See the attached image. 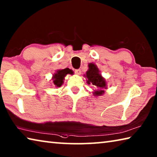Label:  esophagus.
Masks as SVG:
<instances>
[{
    "label": "esophagus",
    "instance_id": "obj_1",
    "mask_svg": "<svg viewBox=\"0 0 157 157\" xmlns=\"http://www.w3.org/2000/svg\"><path fill=\"white\" fill-rule=\"evenodd\" d=\"M81 70L80 69H75V73L77 74V75H80L81 74Z\"/></svg>",
    "mask_w": 157,
    "mask_h": 157
}]
</instances>
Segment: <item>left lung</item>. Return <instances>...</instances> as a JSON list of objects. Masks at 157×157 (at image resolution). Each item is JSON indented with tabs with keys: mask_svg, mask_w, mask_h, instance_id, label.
Listing matches in <instances>:
<instances>
[{
	"mask_svg": "<svg viewBox=\"0 0 157 157\" xmlns=\"http://www.w3.org/2000/svg\"><path fill=\"white\" fill-rule=\"evenodd\" d=\"M84 77L86 79V82L89 84H92L95 87H97L98 90L93 93L95 96H99L104 94L105 91L103 89H106L107 83L104 78H102L100 71L95 63H90L89 64V70L86 71Z\"/></svg>",
	"mask_w": 157,
	"mask_h": 157,
	"instance_id": "left-lung-1",
	"label": "left lung"
}]
</instances>
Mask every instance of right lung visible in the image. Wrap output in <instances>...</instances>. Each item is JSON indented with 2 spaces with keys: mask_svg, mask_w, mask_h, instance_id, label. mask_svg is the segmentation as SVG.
<instances>
[{
  "mask_svg": "<svg viewBox=\"0 0 157 157\" xmlns=\"http://www.w3.org/2000/svg\"><path fill=\"white\" fill-rule=\"evenodd\" d=\"M67 74H73V71L71 70L68 68L65 69H59L57 70L54 75L52 76V82L53 84L56 87H60L63 83V79H64L65 76Z\"/></svg>",
  "mask_w": 157,
  "mask_h": 157,
  "instance_id": "obj_1",
  "label": "right lung"
}]
</instances>
